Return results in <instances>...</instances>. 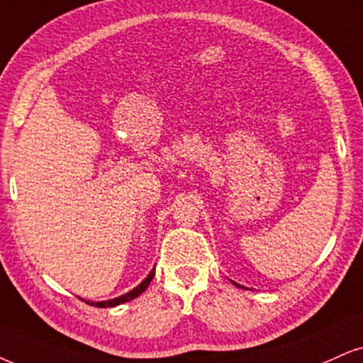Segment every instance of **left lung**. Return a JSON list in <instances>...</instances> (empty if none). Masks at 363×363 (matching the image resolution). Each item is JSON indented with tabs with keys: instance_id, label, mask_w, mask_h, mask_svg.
<instances>
[{
	"instance_id": "1",
	"label": "left lung",
	"mask_w": 363,
	"mask_h": 363,
	"mask_svg": "<svg viewBox=\"0 0 363 363\" xmlns=\"http://www.w3.org/2000/svg\"><path fill=\"white\" fill-rule=\"evenodd\" d=\"M232 283H234V284H235V286H237V288H244V286H240V284H237V283H235V281H232Z\"/></svg>"
}]
</instances>
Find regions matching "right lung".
I'll return each instance as SVG.
<instances>
[{"instance_id":"obj_1","label":"right lung","mask_w":363,"mask_h":363,"mask_svg":"<svg viewBox=\"0 0 363 363\" xmlns=\"http://www.w3.org/2000/svg\"><path fill=\"white\" fill-rule=\"evenodd\" d=\"M153 276H155V267H153V269H151L150 274H147V276L145 277V279H143L141 283L136 286V288L131 289V291H128L126 294H121V296L114 298V299H107V301H89V299L86 301V299H84V298H80V299H82V301H86L87 305L96 306V308H113V306L123 305V303L131 301V299H134V298L140 296V294L143 293V291H145V289L147 288V286H150L151 279H153Z\"/></svg>"}]
</instances>
